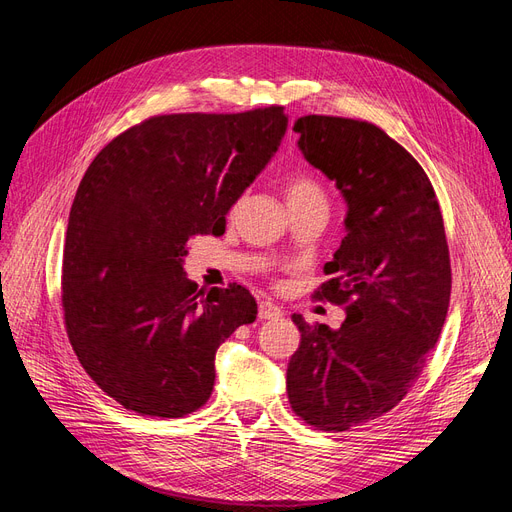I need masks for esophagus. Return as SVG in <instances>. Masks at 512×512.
<instances>
[{
	"instance_id": "obj_1",
	"label": "esophagus",
	"mask_w": 512,
	"mask_h": 512,
	"mask_svg": "<svg viewBox=\"0 0 512 512\" xmlns=\"http://www.w3.org/2000/svg\"><path fill=\"white\" fill-rule=\"evenodd\" d=\"M282 316V309L277 307L273 301H260L258 305V318L260 320H273V318H280Z\"/></svg>"
}]
</instances>
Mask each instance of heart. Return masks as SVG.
Wrapping results in <instances>:
<instances>
[{
  "instance_id": "1",
  "label": "heart",
  "mask_w": 512,
  "mask_h": 512,
  "mask_svg": "<svg viewBox=\"0 0 512 512\" xmlns=\"http://www.w3.org/2000/svg\"><path fill=\"white\" fill-rule=\"evenodd\" d=\"M286 196H288V203L290 200H324V192H322V185L318 183V179H314L312 175L307 173H297L288 177L286 181Z\"/></svg>"
}]
</instances>
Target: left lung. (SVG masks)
<instances>
[{
	"label": "left lung",
	"mask_w": 512,
	"mask_h": 512,
	"mask_svg": "<svg viewBox=\"0 0 512 512\" xmlns=\"http://www.w3.org/2000/svg\"><path fill=\"white\" fill-rule=\"evenodd\" d=\"M305 160L348 203L346 237L312 299L346 309L337 331L292 314L301 344L286 371L292 412L322 431L393 410L421 376L451 299V256L423 166L376 123L305 115Z\"/></svg>",
	"instance_id": "left-lung-1"
}]
</instances>
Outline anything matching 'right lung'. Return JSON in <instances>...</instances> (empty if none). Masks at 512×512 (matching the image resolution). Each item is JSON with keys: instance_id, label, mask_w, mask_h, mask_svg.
<instances>
[{"instance_id": "obj_1", "label": "right lung", "mask_w": 512, "mask_h": 512, "mask_svg": "<svg viewBox=\"0 0 512 512\" xmlns=\"http://www.w3.org/2000/svg\"><path fill=\"white\" fill-rule=\"evenodd\" d=\"M284 106L153 115L108 143L70 209L61 307L83 369L126 410L179 418L207 404L215 352L258 305L239 284L203 290L181 258L280 147Z\"/></svg>"}]
</instances>
